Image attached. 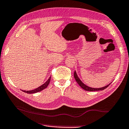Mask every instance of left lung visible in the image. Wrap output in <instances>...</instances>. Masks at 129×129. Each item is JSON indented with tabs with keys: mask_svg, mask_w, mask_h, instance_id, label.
Wrapping results in <instances>:
<instances>
[{
	"mask_svg": "<svg viewBox=\"0 0 129 129\" xmlns=\"http://www.w3.org/2000/svg\"><path fill=\"white\" fill-rule=\"evenodd\" d=\"M74 76L75 77V79L77 83H78L79 85V86L81 87L82 88H83V89H85V91H102V90H103V89H106V88H107L109 86V85L111 83H110L109 85H108L106 86L103 87H101V88H92V87H89L86 86V85H85L84 83H83L81 80L79 78L78 76H77V75L76 74V72L75 71L74 72Z\"/></svg>",
	"mask_w": 129,
	"mask_h": 129,
	"instance_id": "left-lung-1",
	"label": "left lung"
}]
</instances>
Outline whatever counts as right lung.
<instances>
[{
  "label": "right lung",
  "mask_w": 129,
  "mask_h": 129,
  "mask_svg": "<svg viewBox=\"0 0 129 129\" xmlns=\"http://www.w3.org/2000/svg\"><path fill=\"white\" fill-rule=\"evenodd\" d=\"M50 79H51V76L49 77V78L48 79V80L47 81L45 82L44 84H43L42 85L40 86V87H38V88H36L35 89H33V90H31V91H23V92H25V93H29V94H31V93H37V92H38L40 91H41L43 90L44 89H45L47 87V86H48L49 83L50 82Z\"/></svg>",
  "instance_id": "add662e5"
}]
</instances>
